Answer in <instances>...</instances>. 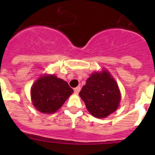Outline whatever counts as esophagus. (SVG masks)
Returning <instances> with one entry per match:
<instances>
[{"mask_svg":"<svg viewBox=\"0 0 155 155\" xmlns=\"http://www.w3.org/2000/svg\"><path fill=\"white\" fill-rule=\"evenodd\" d=\"M80 90H81V87L79 86H78V87H75V88H74V92L76 94H79V92L80 91Z\"/></svg>","mask_w":155,"mask_h":155,"instance_id":"esophagus-1","label":"esophagus"}]
</instances>
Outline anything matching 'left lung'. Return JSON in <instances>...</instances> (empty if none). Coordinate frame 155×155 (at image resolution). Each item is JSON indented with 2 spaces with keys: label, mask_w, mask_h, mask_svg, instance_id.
Here are the masks:
<instances>
[{
  "label": "left lung",
  "mask_w": 155,
  "mask_h": 155,
  "mask_svg": "<svg viewBox=\"0 0 155 155\" xmlns=\"http://www.w3.org/2000/svg\"><path fill=\"white\" fill-rule=\"evenodd\" d=\"M89 112L96 118H106L118 109L121 94L109 72H95L87 79L79 92Z\"/></svg>",
  "instance_id": "left-lung-1"
}]
</instances>
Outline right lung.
Masks as SVG:
<instances>
[{"label":"right lung","mask_w":155,"mask_h":155,"mask_svg":"<svg viewBox=\"0 0 155 155\" xmlns=\"http://www.w3.org/2000/svg\"><path fill=\"white\" fill-rule=\"evenodd\" d=\"M73 90L68 82L54 75L40 76L31 87L33 105L43 113L52 114L58 110Z\"/></svg>","instance_id":"add662e5"}]
</instances>
